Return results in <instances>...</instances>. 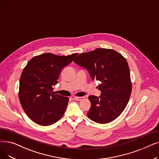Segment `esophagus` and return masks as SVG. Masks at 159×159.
I'll return each instance as SVG.
<instances>
[{"instance_id": "34e87169", "label": "esophagus", "mask_w": 159, "mask_h": 159, "mask_svg": "<svg viewBox=\"0 0 159 159\" xmlns=\"http://www.w3.org/2000/svg\"><path fill=\"white\" fill-rule=\"evenodd\" d=\"M84 98V97H73V99L75 101H82V100H83Z\"/></svg>"}]
</instances>
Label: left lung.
I'll use <instances>...</instances> for the list:
<instances>
[{"mask_svg":"<svg viewBox=\"0 0 159 159\" xmlns=\"http://www.w3.org/2000/svg\"><path fill=\"white\" fill-rule=\"evenodd\" d=\"M74 62L86 68L93 80L101 82L97 87L101 95L88 97L91 102L88 117L99 124L117 118L126 107L132 89L126 58L113 49L97 48L80 54Z\"/></svg>","mask_w":159,"mask_h":159,"instance_id":"obj_1","label":"left lung"}]
</instances>
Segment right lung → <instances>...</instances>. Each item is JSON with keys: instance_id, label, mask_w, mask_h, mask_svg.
Wrapping results in <instances>:
<instances>
[{"instance_id": "add662e5", "label": "right lung", "mask_w": 159, "mask_h": 159, "mask_svg": "<svg viewBox=\"0 0 159 159\" xmlns=\"http://www.w3.org/2000/svg\"><path fill=\"white\" fill-rule=\"evenodd\" d=\"M77 53L58 56L50 53L35 56L24 68L19 83V97L29 118L41 126H49L59 120L69 99L53 92L59 75Z\"/></svg>"}]
</instances>
